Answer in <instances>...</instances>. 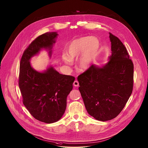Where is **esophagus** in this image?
Instances as JSON below:
<instances>
[{
	"mask_svg": "<svg viewBox=\"0 0 148 148\" xmlns=\"http://www.w3.org/2000/svg\"><path fill=\"white\" fill-rule=\"evenodd\" d=\"M73 85H74L75 86H78L79 85V83L78 81L75 80V81L73 82Z\"/></svg>",
	"mask_w": 148,
	"mask_h": 148,
	"instance_id": "1",
	"label": "esophagus"
}]
</instances>
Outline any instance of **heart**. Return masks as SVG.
I'll list each match as a JSON object with an SVG mask.
<instances>
[{
  "label": "heart",
  "mask_w": 148,
  "mask_h": 148,
  "mask_svg": "<svg viewBox=\"0 0 148 148\" xmlns=\"http://www.w3.org/2000/svg\"><path fill=\"white\" fill-rule=\"evenodd\" d=\"M100 48V42L95 37L85 36L74 40L69 44L68 47V55L63 54L62 59L67 65H71L73 60L77 58L81 55L78 64L82 69L89 68Z\"/></svg>",
  "instance_id": "obj_1"
}]
</instances>
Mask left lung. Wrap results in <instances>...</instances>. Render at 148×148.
<instances>
[{
  "mask_svg": "<svg viewBox=\"0 0 148 148\" xmlns=\"http://www.w3.org/2000/svg\"><path fill=\"white\" fill-rule=\"evenodd\" d=\"M112 54L101 67L92 64L77 77L79 89L88 113L106 121L117 117L133 86V64L123 43L109 32Z\"/></svg>",
  "mask_w": 148,
  "mask_h": 148,
  "instance_id": "left-lung-1",
  "label": "left lung"
}]
</instances>
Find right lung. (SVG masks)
<instances>
[{"label": "right lung", "instance_id": "right-lung-1", "mask_svg": "<svg viewBox=\"0 0 148 148\" xmlns=\"http://www.w3.org/2000/svg\"><path fill=\"white\" fill-rule=\"evenodd\" d=\"M58 35L56 32H47L36 38L24 51L20 63L19 86L23 103L35 119L47 124L62 117L75 78L60 74L52 66L38 72L31 66L30 60L42 49H48L51 57Z\"/></svg>", "mask_w": 148, "mask_h": 148}]
</instances>
